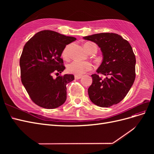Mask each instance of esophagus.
Returning a JSON list of instances; mask_svg holds the SVG:
<instances>
[{"label":"esophagus","instance_id":"34e87169","mask_svg":"<svg viewBox=\"0 0 154 154\" xmlns=\"http://www.w3.org/2000/svg\"><path fill=\"white\" fill-rule=\"evenodd\" d=\"M81 78H82V76H77V75L74 76V78H75V80H79V79H80Z\"/></svg>","mask_w":154,"mask_h":154}]
</instances>
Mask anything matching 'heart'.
Listing matches in <instances>:
<instances>
[{"mask_svg":"<svg viewBox=\"0 0 154 154\" xmlns=\"http://www.w3.org/2000/svg\"><path fill=\"white\" fill-rule=\"evenodd\" d=\"M70 45H67L62 51V57L64 59H68L69 58V49ZM85 49L89 53L92 49H97L96 45L93 43H86L84 44ZM92 65L88 62H81L74 60L70 63L67 66V71L71 74H74L77 76H80L85 72L89 71L92 69Z\"/></svg>","mask_w":154,"mask_h":154,"instance_id":"b5f03b06","label":"heart"}]
</instances>
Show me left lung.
<instances>
[{
    "label": "left lung",
    "mask_w": 154,
    "mask_h": 154,
    "mask_svg": "<svg viewBox=\"0 0 154 154\" xmlns=\"http://www.w3.org/2000/svg\"><path fill=\"white\" fill-rule=\"evenodd\" d=\"M100 48L103 60L97 73L92 74V83L88 88L91 101L101 107L118 104L127 94L136 78V57L131 45L122 36L102 32L83 37Z\"/></svg>",
    "instance_id": "1"
}]
</instances>
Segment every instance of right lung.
<instances>
[{"label":"right lung","mask_w":154,"mask_h":154,"mask_svg":"<svg viewBox=\"0 0 154 154\" xmlns=\"http://www.w3.org/2000/svg\"><path fill=\"white\" fill-rule=\"evenodd\" d=\"M76 40L56 31L44 30L25 44L20 58L21 81L37 105L53 109L66 101V85L74 80V76L65 74L53 78V74L59 75L66 69L61 58L62 51Z\"/></svg>","instance_id":"add662e5"}]
</instances>
